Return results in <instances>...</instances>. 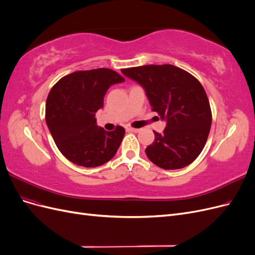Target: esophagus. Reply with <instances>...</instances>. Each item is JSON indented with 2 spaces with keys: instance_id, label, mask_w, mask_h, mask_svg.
Wrapping results in <instances>:
<instances>
[{
  "instance_id": "1",
  "label": "esophagus",
  "mask_w": 255,
  "mask_h": 255,
  "mask_svg": "<svg viewBox=\"0 0 255 255\" xmlns=\"http://www.w3.org/2000/svg\"><path fill=\"white\" fill-rule=\"evenodd\" d=\"M128 130H130V132H134V133H138L139 132V128H128Z\"/></svg>"
}]
</instances>
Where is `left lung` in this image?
Returning <instances> with one entry per match:
<instances>
[{
	"label": "left lung",
	"instance_id": "left-lung-1",
	"mask_svg": "<svg viewBox=\"0 0 255 255\" xmlns=\"http://www.w3.org/2000/svg\"><path fill=\"white\" fill-rule=\"evenodd\" d=\"M144 88L152 111L167 121L163 133L145 154L166 170L191 164L202 152L210 134L212 111L206 92L194 75L173 65H148L122 69Z\"/></svg>",
	"mask_w": 255,
	"mask_h": 255
}]
</instances>
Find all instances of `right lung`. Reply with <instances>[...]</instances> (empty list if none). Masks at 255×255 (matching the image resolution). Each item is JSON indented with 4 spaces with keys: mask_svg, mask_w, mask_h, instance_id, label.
<instances>
[{
    "mask_svg": "<svg viewBox=\"0 0 255 255\" xmlns=\"http://www.w3.org/2000/svg\"><path fill=\"white\" fill-rule=\"evenodd\" d=\"M125 79L112 69L75 71L61 78L49 92L45 121L58 150L73 164L98 167L111 160L126 129L106 132L97 126L96 113L103 107L112 85Z\"/></svg>",
    "mask_w": 255,
    "mask_h": 255,
    "instance_id": "add662e5",
    "label": "right lung"
}]
</instances>
